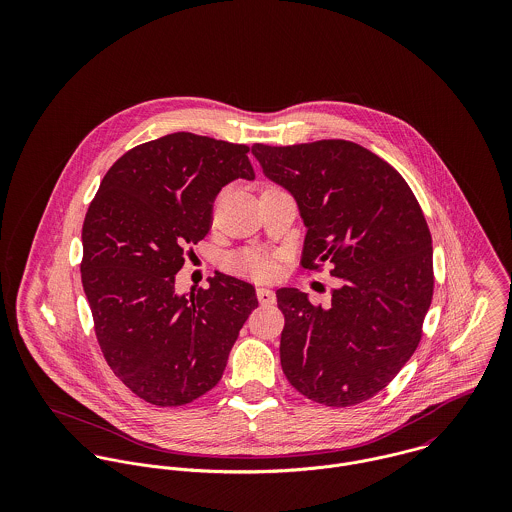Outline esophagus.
<instances>
[{
    "label": "esophagus",
    "instance_id": "esophagus-1",
    "mask_svg": "<svg viewBox=\"0 0 512 512\" xmlns=\"http://www.w3.org/2000/svg\"><path fill=\"white\" fill-rule=\"evenodd\" d=\"M256 295H258V301H260L262 305H272V303H276V292L270 290V288H258Z\"/></svg>",
    "mask_w": 512,
    "mask_h": 512
}]
</instances>
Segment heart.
Returning <instances> with one entry per match:
<instances>
[{
  "label": "heart",
  "mask_w": 512,
  "mask_h": 512,
  "mask_svg": "<svg viewBox=\"0 0 512 512\" xmlns=\"http://www.w3.org/2000/svg\"><path fill=\"white\" fill-rule=\"evenodd\" d=\"M228 268L254 280H270L276 274V260L264 250H242L228 258Z\"/></svg>",
  "instance_id": "1"
}]
</instances>
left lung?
Returning <instances> with one entry per match:
<instances>
[{
	"label": "left lung",
	"mask_w": 512,
	"mask_h": 512,
	"mask_svg": "<svg viewBox=\"0 0 512 512\" xmlns=\"http://www.w3.org/2000/svg\"><path fill=\"white\" fill-rule=\"evenodd\" d=\"M252 153L297 201L307 228L301 266L329 262L343 282L327 307L295 288L276 292L284 374L313 402L361 404L410 361L432 303L434 250L420 203L390 163L347 140L254 144Z\"/></svg>",
	"instance_id": "1"
}]
</instances>
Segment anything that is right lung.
<instances>
[{
	"label": "right lung",
	"instance_id": "right-lung-1",
	"mask_svg": "<svg viewBox=\"0 0 512 512\" xmlns=\"http://www.w3.org/2000/svg\"><path fill=\"white\" fill-rule=\"evenodd\" d=\"M250 147L189 132L126 151L104 175L82 224V288L102 355L153 406L209 392L258 307L252 284L217 272L209 288L175 292L185 250L207 236L213 203L254 179Z\"/></svg>",
	"mask_w": 512,
	"mask_h": 512
}]
</instances>
